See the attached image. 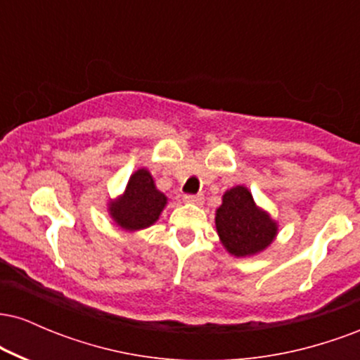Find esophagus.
<instances>
[{"label": "esophagus", "mask_w": 360, "mask_h": 360, "mask_svg": "<svg viewBox=\"0 0 360 360\" xmlns=\"http://www.w3.org/2000/svg\"><path fill=\"white\" fill-rule=\"evenodd\" d=\"M205 196L203 194H186L184 201L186 203H193V205H201L203 203Z\"/></svg>", "instance_id": "34e87169"}]
</instances>
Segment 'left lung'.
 <instances>
[{
  "mask_svg": "<svg viewBox=\"0 0 360 360\" xmlns=\"http://www.w3.org/2000/svg\"><path fill=\"white\" fill-rule=\"evenodd\" d=\"M218 235L230 254L237 257L257 254L276 237V223L269 214L255 206L249 189L237 186L223 194V203L217 210Z\"/></svg>",
  "mask_w": 360,
  "mask_h": 360,
  "instance_id": "left-lung-1",
  "label": "left lung"
}]
</instances>
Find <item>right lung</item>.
<instances>
[{
    "label": "right lung",
    "instance_id": "add662e5",
    "mask_svg": "<svg viewBox=\"0 0 360 360\" xmlns=\"http://www.w3.org/2000/svg\"><path fill=\"white\" fill-rule=\"evenodd\" d=\"M166 201L167 198L155 189L150 172L139 169L128 181L125 194L117 203H111L110 212L122 229L140 230L159 218Z\"/></svg>",
    "mask_w": 360,
    "mask_h": 360
}]
</instances>
